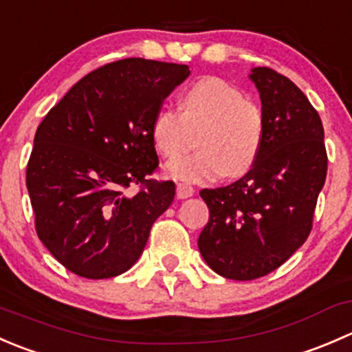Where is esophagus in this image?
Returning <instances> with one entry per match:
<instances>
[{
    "label": "esophagus",
    "instance_id": "obj_1",
    "mask_svg": "<svg viewBox=\"0 0 352 352\" xmlns=\"http://www.w3.org/2000/svg\"><path fill=\"white\" fill-rule=\"evenodd\" d=\"M194 192H196V189H194L192 186H189V184H177V197L179 199H187L194 196Z\"/></svg>",
    "mask_w": 352,
    "mask_h": 352
}]
</instances>
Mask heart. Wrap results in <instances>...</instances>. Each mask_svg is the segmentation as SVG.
<instances>
[{"label":"heart","mask_w":352,"mask_h":352,"mask_svg":"<svg viewBox=\"0 0 352 352\" xmlns=\"http://www.w3.org/2000/svg\"><path fill=\"white\" fill-rule=\"evenodd\" d=\"M151 134L165 158L186 153L199 134V151L166 165V172L175 179H233L257 162L264 141V116L242 90L218 76H206L180 95V110L163 105L156 112Z\"/></svg>","instance_id":"obj_1"}]
</instances>
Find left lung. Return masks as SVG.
<instances>
[{
  "instance_id": "8db88e82",
  "label": "left lung",
  "mask_w": 352,
  "mask_h": 352,
  "mask_svg": "<svg viewBox=\"0 0 352 352\" xmlns=\"http://www.w3.org/2000/svg\"><path fill=\"white\" fill-rule=\"evenodd\" d=\"M250 80L264 116L257 162L236 182L199 192L209 208L199 252L236 281L276 271L305 243L327 177L324 126L303 91L271 67H254Z\"/></svg>"
}]
</instances>
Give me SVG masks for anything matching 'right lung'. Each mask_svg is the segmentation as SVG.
Masks as SVG:
<instances>
[{
  "mask_svg": "<svg viewBox=\"0 0 352 352\" xmlns=\"http://www.w3.org/2000/svg\"><path fill=\"white\" fill-rule=\"evenodd\" d=\"M189 66L131 58L91 71L37 127L27 165L35 230L67 271L107 279L133 267L175 197L158 166L153 119ZM140 186L134 197L125 192Z\"/></svg>",
  "mask_w": 352,
  "mask_h": 352,
  "instance_id": "1",
  "label": "right lung"
}]
</instances>
